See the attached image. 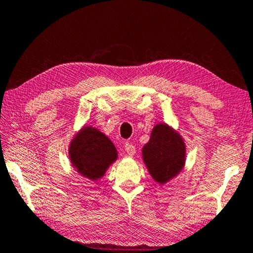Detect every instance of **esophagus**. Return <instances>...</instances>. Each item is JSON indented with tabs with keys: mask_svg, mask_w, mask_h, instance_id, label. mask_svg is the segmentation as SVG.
Here are the masks:
<instances>
[{
	"mask_svg": "<svg viewBox=\"0 0 253 253\" xmlns=\"http://www.w3.org/2000/svg\"><path fill=\"white\" fill-rule=\"evenodd\" d=\"M125 151H126V153L129 155V156H133L134 154H135V146L133 145V144L131 143H128V142H126L125 143Z\"/></svg>",
	"mask_w": 253,
	"mask_h": 253,
	"instance_id": "1",
	"label": "esophagus"
}]
</instances>
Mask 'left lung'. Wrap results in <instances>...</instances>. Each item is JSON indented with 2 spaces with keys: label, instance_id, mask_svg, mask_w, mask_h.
I'll list each match as a JSON object with an SVG mask.
<instances>
[{
  "label": "left lung",
  "instance_id": "1",
  "mask_svg": "<svg viewBox=\"0 0 253 253\" xmlns=\"http://www.w3.org/2000/svg\"><path fill=\"white\" fill-rule=\"evenodd\" d=\"M186 147L179 134L166 124L156 125L143 147V160L155 181L166 183L182 169Z\"/></svg>",
  "mask_w": 253,
  "mask_h": 253
}]
</instances>
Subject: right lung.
I'll list each match as a JSON object with an SVG mask.
<instances>
[{"label":"right lung","instance_id":"1","mask_svg":"<svg viewBox=\"0 0 253 253\" xmlns=\"http://www.w3.org/2000/svg\"><path fill=\"white\" fill-rule=\"evenodd\" d=\"M70 159L80 174L98 180L117 159V151L106 135L92 127L83 130L72 141Z\"/></svg>","mask_w":253,"mask_h":253}]
</instances>
